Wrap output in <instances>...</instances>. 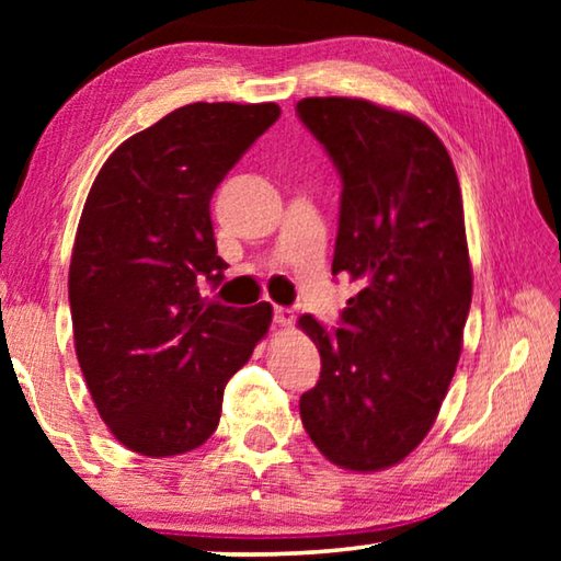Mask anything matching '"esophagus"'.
<instances>
[{
    "label": "esophagus",
    "instance_id": "obj_1",
    "mask_svg": "<svg viewBox=\"0 0 561 561\" xmlns=\"http://www.w3.org/2000/svg\"><path fill=\"white\" fill-rule=\"evenodd\" d=\"M274 324L277 327H291L294 324V311H289L287 307H274Z\"/></svg>",
    "mask_w": 561,
    "mask_h": 561
}]
</instances>
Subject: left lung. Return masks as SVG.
Here are the masks:
<instances>
[{
	"label": "left lung",
	"instance_id": "8db88e82",
	"mask_svg": "<svg viewBox=\"0 0 561 561\" xmlns=\"http://www.w3.org/2000/svg\"><path fill=\"white\" fill-rule=\"evenodd\" d=\"M297 113L341 175L331 274L358 284L344 327L299 319L321 356L301 423L339 468L386 470L433 428L462 351L472 270L458 175L408 113L344 96L301 99Z\"/></svg>",
	"mask_w": 561,
	"mask_h": 561
}]
</instances>
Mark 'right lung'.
<instances>
[{
  "label": "right lung",
  "mask_w": 561,
  "mask_h": 561,
  "mask_svg": "<svg viewBox=\"0 0 561 561\" xmlns=\"http://www.w3.org/2000/svg\"><path fill=\"white\" fill-rule=\"evenodd\" d=\"M277 103H190L136 133L99 170L76 230L69 301L93 403L128 450H195L222 393L272 324L267 301H205L220 284L215 187L279 118Z\"/></svg>",
  "instance_id": "1"
}]
</instances>
